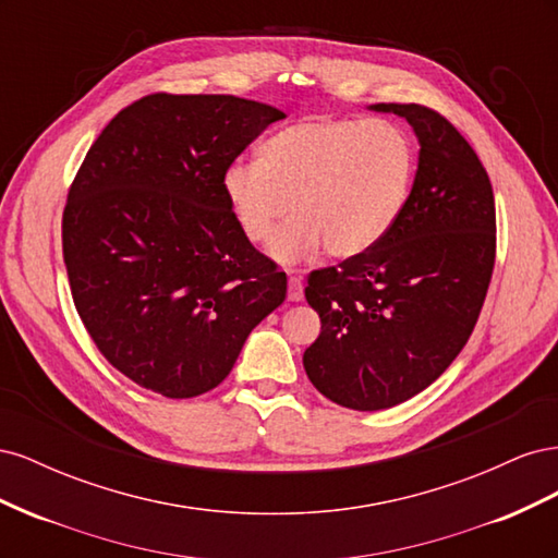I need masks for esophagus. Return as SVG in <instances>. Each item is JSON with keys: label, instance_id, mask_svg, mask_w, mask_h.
I'll return each instance as SVG.
<instances>
[{"label": "esophagus", "instance_id": "esophagus-1", "mask_svg": "<svg viewBox=\"0 0 558 558\" xmlns=\"http://www.w3.org/2000/svg\"><path fill=\"white\" fill-rule=\"evenodd\" d=\"M305 286H302V279L300 277H291L289 279V300L291 302H300L302 300V295H305Z\"/></svg>", "mask_w": 558, "mask_h": 558}]
</instances>
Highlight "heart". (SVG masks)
Listing matches in <instances>:
<instances>
[{
	"label": "heart",
	"mask_w": 558,
	"mask_h": 558,
	"mask_svg": "<svg viewBox=\"0 0 558 558\" xmlns=\"http://www.w3.org/2000/svg\"><path fill=\"white\" fill-rule=\"evenodd\" d=\"M416 174L410 134L388 121L318 116L286 125L258 148V162H232L221 189L251 244H267L291 210L272 256L295 260L324 246L353 258L377 246L408 205Z\"/></svg>",
	"instance_id": "obj_1"
}]
</instances>
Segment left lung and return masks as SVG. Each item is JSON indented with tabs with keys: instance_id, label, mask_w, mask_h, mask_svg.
Returning <instances> with one entry per match:
<instances>
[{
	"instance_id": "obj_1",
	"label": "left lung",
	"mask_w": 558,
	"mask_h": 558,
	"mask_svg": "<svg viewBox=\"0 0 558 558\" xmlns=\"http://www.w3.org/2000/svg\"><path fill=\"white\" fill-rule=\"evenodd\" d=\"M373 109L416 132L412 193L377 246L307 277L320 332L302 356L320 393L359 412L393 408L445 373L477 324L496 263L494 189L463 134L424 105Z\"/></svg>"
}]
</instances>
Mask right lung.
<instances>
[{
	"label": "right lung",
	"instance_id": "obj_1",
	"mask_svg": "<svg viewBox=\"0 0 558 558\" xmlns=\"http://www.w3.org/2000/svg\"><path fill=\"white\" fill-rule=\"evenodd\" d=\"M281 118L234 95H146L78 167L62 214L74 305L99 353L148 391H211L286 300V272L244 238L221 189Z\"/></svg>",
	"mask_w": 558,
	"mask_h": 558
}]
</instances>
